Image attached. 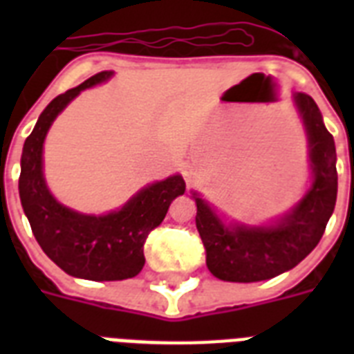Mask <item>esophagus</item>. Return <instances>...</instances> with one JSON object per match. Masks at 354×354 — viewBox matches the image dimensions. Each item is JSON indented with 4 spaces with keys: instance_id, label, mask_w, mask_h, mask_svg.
Returning <instances> with one entry per match:
<instances>
[{
    "instance_id": "1",
    "label": "esophagus",
    "mask_w": 354,
    "mask_h": 354,
    "mask_svg": "<svg viewBox=\"0 0 354 354\" xmlns=\"http://www.w3.org/2000/svg\"><path fill=\"white\" fill-rule=\"evenodd\" d=\"M194 178H196V174H194L193 169H191V167H185V169H183V180L187 182V185H191V183L194 182Z\"/></svg>"
}]
</instances>
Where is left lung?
<instances>
[{
  "mask_svg": "<svg viewBox=\"0 0 354 354\" xmlns=\"http://www.w3.org/2000/svg\"><path fill=\"white\" fill-rule=\"evenodd\" d=\"M292 101L307 136L310 165V185L297 204L266 224L226 222L202 194L191 191L196 202V227L205 246V264L216 279L255 283L288 272L318 246L335 211V139L313 97L294 93Z\"/></svg>",
  "mask_w": 354,
  "mask_h": 354,
  "instance_id": "8db88e82",
  "label": "left lung"
}]
</instances>
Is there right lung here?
I'll return each instance as SVG.
<instances>
[{"label":"right lung","instance_id":"1","mask_svg":"<svg viewBox=\"0 0 354 354\" xmlns=\"http://www.w3.org/2000/svg\"><path fill=\"white\" fill-rule=\"evenodd\" d=\"M112 77L113 71H101L47 104L25 139L18 183L24 213L47 257L66 274L90 281L136 277L145 266L147 236L165 218L172 200L185 193L182 174H172L145 185L106 215L79 213L51 194L44 176V141L53 121L80 91Z\"/></svg>","mask_w":354,"mask_h":354}]
</instances>
